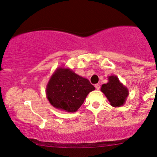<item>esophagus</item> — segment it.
I'll use <instances>...</instances> for the list:
<instances>
[{"mask_svg":"<svg viewBox=\"0 0 157 157\" xmlns=\"http://www.w3.org/2000/svg\"><path fill=\"white\" fill-rule=\"evenodd\" d=\"M95 88H96V90H99L100 89V85L99 84H96Z\"/></svg>","mask_w":157,"mask_h":157,"instance_id":"1","label":"esophagus"}]
</instances>
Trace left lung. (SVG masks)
Masks as SVG:
<instances>
[{
  "instance_id": "obj_1",
  "label": "left lung",
  "mask_w": 157,
  "mask_h": 157,
  "mask_svg": "<svg viewBox=\"0 0 157 157\" xmlns=\"http://www.w3.org/2000/svg\"><path fill=\"white\" fill-rule=\"evenodd\" d=\"M101 91L113 107L123 106L129 94L127 87L119 81L117 76L113 75L108 77V83L101 86Z\"/></svg>"
}]
</instances>
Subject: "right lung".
I'll list each match as a JSON object with an SVG mask.
<instances>
[{"label": "right lung", "instance_id": "obj_1", "mask_svg": "<svg viewBox=\"0 0 157 157\" xmlns=\"http://www.w3.org/2000/svg\"><path fill=\"white\" fill-rule=\"evenodd\" d=\"M94 90L95 87L87 78L75 74L69 68L59 67L47 83L46 94L48 101L54 108L74 113Z\"/></svg>", "mask_w": 157, "mask_h": 157}]
</instances>
